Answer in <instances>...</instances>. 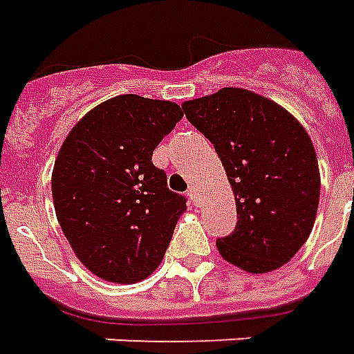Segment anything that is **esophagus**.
<instances>
[{
	"instance_id": "obj_1",
	"label": "esophagus",
	"mask_w": 354,
	"mask_h": 354,
	"mask_svg": "<svg viewBox=\"0 0 354 354\" xmlns=\"http://www.w3.org/2000/svg\"><path fill=\"white\" fill-rule=\"evenodd\" d=\"M187 197L191 198V203L195 204V206H198V204H201V195H198V191L195 189V187H191V189L187 191Z\"/></svg>"
}]
</instances>
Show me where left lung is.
<instances>
[{"label":"left lung","mask_w":354,"mask_h":354,"mask_svg":"<svg viewBox=\"0 0 354 354\" xmlns=\"http://www.w3.org/2000/svg\"><path fill=\"white\" fill-rule=\"evenodd\" d=\"M225 167L238 223L219 238L227 263L266 274L289 263L315 223L321 176L313 142L283 106L242 88L182 104Z\"/></svg>","instance_id":"1"}]
</instances>
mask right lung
I'll return each mask as SVG.
<instances>
[{
  "instance_id": "obj_1",
  "label": "right lung",
  "mask_w": 354,
  "mask_h": 354,
  "mask_svg": "<svg viewBox=\"0 0 354 354\" xmlns=\"http://www.w3.org/2000/svg\"><path fill=\"white\" fill-rule=\"evenodd\" d=\"M184 112L135 93L97 104L59 148L52 170L57 221L80 263L97 277L135 283L163 261L185 197L151 163Z\"/></svg>"
}]
</instances>
